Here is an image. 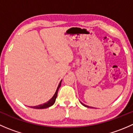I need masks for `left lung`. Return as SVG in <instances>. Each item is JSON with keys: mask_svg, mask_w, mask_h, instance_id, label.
Instances as JSON below:
<instances>
[{"mask_svg": "<svg viewBox=\"0 0 133 133\" xmlns=\"http://www.w3.org/2000/svg\"><path fill=\"white\" fill-rule=\"evenodd\" d=\"M80 103H81V104H82V105H84V106H85V107H87V108H89V107H88V105H85V104H83V103H82V102H80Z\"/></svg>", "mask_w": 133, "mask_h": 133, "instance_id": "left-lung-1", "label": "left lung"}]
</instances>
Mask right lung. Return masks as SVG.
Returning a JSON list of instances; mask_svg holds the SVG:
<instances>
[{"label":"right lung","mask_w":133,"mask_h":133,"mask_svg":"<svg viewBox=\"0 0 133 133\" xmlns=\"http://www.w3.org/2000/svg\"><path fill=\"white\" fill-rule=\"evenodd\" d=\"M61 82H62V80L60 81V82L59 83V85H58V88H57V91H56L55 95H53V97H52L51 98L50 100L48 102L45 103V104H41V105H37V106L31 107V108H33V109H45V108H49V107L53 105V104H55V102L56 98H57V94H58V89L60 88V85H61Z\"/></svg>","instance_id":"right-lung-1"}]
</instances>
